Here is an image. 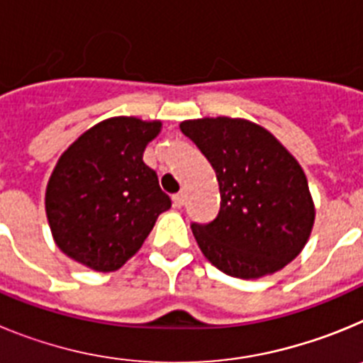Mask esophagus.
<instances>
[{
  "label": "esophagus",
  "instance_id": "1",
  "mask_svg": "<svg viewBox=\"0 0 363 363\" xmlns=\"http://www.w3.org/2000/svg\"><path fill=\"white\" fill-rule=\"evenodd\" d=\"M172 201H174L176 209H182V207H184V203H185L184 192H178V194H174V196H172Z\"/></svg>",
  "mask_w": 363,
  "mask_h": 363
}]
</instances>
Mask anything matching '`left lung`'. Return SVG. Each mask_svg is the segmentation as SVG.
<instances>
[{
    "instance_id": "obj_1",
    "label": "left lung",
    "mask_w": 363,
    "mask_h": 363,
    "mask_svg": "<svg viewBox=\"0 0 363 363\" xmlns=\"http://www.w3.org/2000/svg\"><path fill=\"white\" fill-rule=\"evenodd\" d=\"M216 171L220 213L191 223L205 258L234 278L284 269L307 243L314 207L296 160L259 125L203 118L179 125Z\"/></svg>"
}]
</instances>
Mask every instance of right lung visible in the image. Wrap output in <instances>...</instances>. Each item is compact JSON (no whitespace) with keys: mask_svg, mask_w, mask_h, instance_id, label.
<instances>
[{"mask_svg":"<svg viewBox=\"0 0 363 363\" xmlns=\"http://www.w3.org/2000/svg\"><path fill=\"white\" fill-rule=\"evenodd\" d=\"M160 121L111 118L76 140L57 162L45 207L57 247L99 272L116 271L171 209L143 150Z\"/></svg>","mask_w":363,"mask_h":363,"instance_id":"obj_1","label":"right lung"}]
</instances>
